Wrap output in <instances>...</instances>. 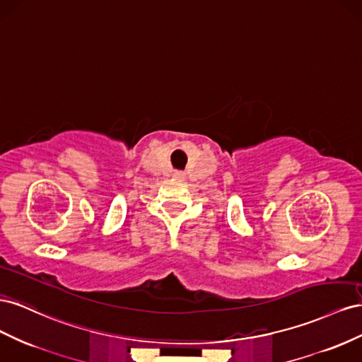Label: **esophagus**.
Wrapping results in <instances>:
<instances>
[{
  "label": "esophagus",
  "mask_w": 362,
  "mask_h": 362,
  "mask_svg": "<svg viewBox=\"0 0 362 362\" xmlns=\"http://www.w3.org/2000/svg\"><path fill=\"white\" fill-rule=\"evenodd\" d=\"M174 175H177V177H183V173H180V171H175V174Z\"/></svg>",
  "instance_id": "34e87169"
}]
</instances>
